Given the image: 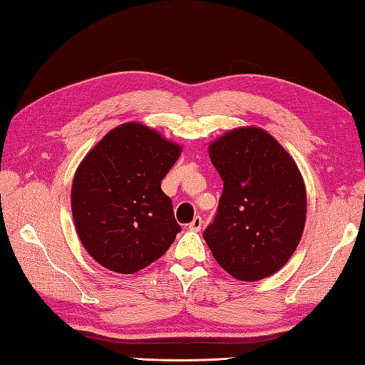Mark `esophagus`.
I'll return each instance as SVG.
<instances>
[{
  "instance_id": "esophagus-1",
  "label": "esophagus",
  "mask_w": 365,
  "mask_h": 365,
  "mask_svg": "<svg viewBox=\"0 0 365 365\" xmlns=\"http://www.w3.org/2000/svg\"><path fill=\"white\" fill-rule=\"evenodd\" d=\"M200 227H202V217L200 216H196L192 219V222L188 225V228L191 232H199L200 230Z\"/></svg>"
}]
</instances>
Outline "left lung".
Segmentation results:
<instances>
[{
  "mask_svg": "<svg viewBox=\"0 0 365 365\" xmlns=\"http://www.w3.org/2000/svg\"><path fill=\"white\" fill-rule=\"evenodd\" d=\"M208 154L224 190L203 240L236 279L274 275L297 249L307 221V188L297 163L255 125L221 135Z\"/></svg>",
  "mask_w": 365,
  "mask_h": 365,
  "instance_id": "left-lung-1",
  "label": "left lung"
}]
</instances>
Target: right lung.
<instances>
[{"instance_id":"obj_1","label":"right lung","mask_w":365,"mask_h":365,"mask_svg":"<svg viewBox=\"0 0 365 365\" xmlns=\"http://www.w3.org/2000/svg\"><path fill=\"white\" fill-rule=\"evenodd\" d=\"M182 146L141 123L110 130L76 169L71 211L90 257L118 274H135L171 247L180 225L162 180Z\"/></svg>"}]
</instances>
